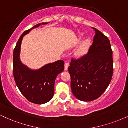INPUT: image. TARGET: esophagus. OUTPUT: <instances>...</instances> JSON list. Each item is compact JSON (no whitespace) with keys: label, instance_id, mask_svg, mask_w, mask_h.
<instances>
[{"label":"esophagus","instance_id":"1","mask_svg":"<svg viewBox=\"0 0 128 128\" xmlns=\"http://www.w3.org/2000/svg\"><path fill=\"white\" fill-rule=\"evenodd\" d=\"M69 66H70V64H69V62H65V65H64V69H65V70H68V67Z\"/></svg>","mask_w":128,"mask_h":128}]
</instances>
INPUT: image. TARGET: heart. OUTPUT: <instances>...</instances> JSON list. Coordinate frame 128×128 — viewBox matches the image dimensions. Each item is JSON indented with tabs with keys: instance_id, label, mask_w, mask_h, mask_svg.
Segmentation results:
<instances>
[{
	"instance_id": "b5f03b06",
	"label": "heart",
	"mask_w": 128,
	"mask_h": 128,
	"mask_svg": "<svg viewBox=\"0 0 128 128\" xmlns=\"http://www.w3.org/2000/svg\"><path fill=\"white\" fill-rule=\"evenodd\" d=\"M90 44V41L89 40H86V41H84L83 43L82 44V45L80 46V48L77 50L76 54L79 55L84 54L86 51V50L88 49V48H89Z\"/></svg>"
}]
</instances>
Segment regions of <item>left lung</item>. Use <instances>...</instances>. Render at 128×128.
<instances>
[{
    "label": "left lung",
    "mask_w": 128,
    "mask_h": 128,
    "mask_svg": "<svg viewBox=\"0 0 128 128\" xmlns=\"http://www.w3.org/2000/svg\"><path fill=\"white\" fill-rule=\"evenodd\" d=\"M92 28L95 36L88 53L78 59L72 58L68 68L73 94L86 102L102 96L111 82L114 70L110 40L99 30Z\"/></svg>",
    "instance_id": "8db88e82"
}]
</instances>
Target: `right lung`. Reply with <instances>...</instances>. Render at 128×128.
Returning a JSON list of instances; mask_svg holds the SVG:
<instances>
[{"instance_id": "1", "label": "right lung", "mask_w": 128, "mask_h": 128, "mask_svg": "<svg viewBox=\"0 0 128 128\" xmlns=\"http://www.w3.org/2000/svg\"><path fill=\"white\" fill-rule=\"evenodd\" d=\"M42 23L23 32L17 42L13 54V74L19 90L29 102L43 104L52 99L54 85L57 76L64 70L62 60L48 64L37 70H32L23 65L20 60V47L23 36Z\"/></svg>"}]
</instances>
